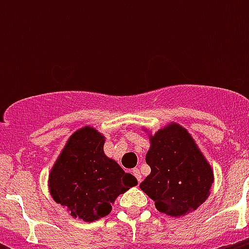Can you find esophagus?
Wrapping results in <instances>:
<instances>
[{
  "mask_svg": "<svg viewBox=\"0 0 249 249\" xmlns=\"http://www.w3.org/2000/svg\"><path fill=\"white\" fill-rule=\"evenodd\" d=\"M133 176L137 178L138 183H141V181H142V176H141V172L138 168H134V169H133Z\"/></svg>",
  "mask_w": 249,
  "mask_h": 249,
  "instance_id": "34e87169",
  "label": "esophagus"
}]
</instances>
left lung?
<instances>
[{
    "label": "left lung",
    "mask_w": 249,
    "mask_h": 249,
    "mask_svg": "<svg viewBox=\"0 0 249 249\" xmlns=\"http://www.w3.org/2000/svg\"><path fill=\"white\" fill-rule=\"evenodd\" d=\"M146 163L151 173L141 189L155 201L159 212L183 216L208 197L213 172L186 129L170 124L151 137Z\"/></svg>",
    "instance_id": "obj_1"
}]
</instances>
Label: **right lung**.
I'll use <instances>...</instances> for the list:
<instances>
[{
	"mask_svg": "<svg viewBox=\"0 0 249 249\" xmlns=\"http://www.w3.org/2000/svg\"><path fill=\"white\" fill-rule=\"evenodd\" d=\"M103 144L105 137L95 129H80L49 176L53 199L86 222L107 216L115 199L137 185L136 177L105 155Z\"/></svg>",
	"mask_w": 249,
	"mask_h": 249,
	"instance_id": "right-lung-1",
	"label": "right lung"
}]
</instances>
